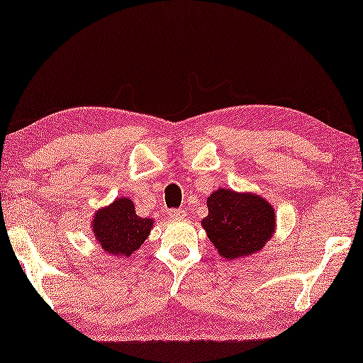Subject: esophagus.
Wrapping results in <instances>:
<instances>
[{"instance_id": "34e87169", "label": "esophagus", "mask_w": 363, "mask_h": 363, "mask_svg": "<svg viewBox=\"0 0 363 363\" xmlns=\"http://www.w3.org/2000/svg\"><path fill=\"white\" fill-rule=\"evenodd\" d=\"M169 217L174 218V220H177V218H185L186 217V211L185 209H170L169 211Z\"/></svg>"}]
</instances>
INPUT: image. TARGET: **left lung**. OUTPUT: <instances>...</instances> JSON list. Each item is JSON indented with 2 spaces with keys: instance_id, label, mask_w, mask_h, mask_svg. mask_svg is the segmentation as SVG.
Segmentation results:
<instances>
[{
  "instance_id": "left-lung-1",
  "label": "left lung",
  "mask_w": 363,
  "mask_h": 363,
  "mask_svg": "<svg viewBox=\"0 0 363 363\" xmlns=\"http://www.w3.org/2000/svg\"><path fill=\"white\" fill-rule=\"evenodd\" d=\"M207 209L201 225L223 259L252 255L275 233V209L259 194L218 188L207 198Z\"/></svg>"
}]
</instances>
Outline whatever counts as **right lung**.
<instances>
[{
	"label": "right lung",
	"instance_id": "obj_1",
	"mask_svg": "<svg viewBox=\"0 0 363 363\" xmlns=\"http://www.w3.org/2000/svg\"><path fill=\"white\" fill-rule=\"evenodd\" d=\"M151 218L138 217L130 198H118L93 216L94 240L106 254L130 257L145 242L154 227Z\"/></svg>",
	"mask_w": 363,
	"mask_h": 363
}]
</instances>
